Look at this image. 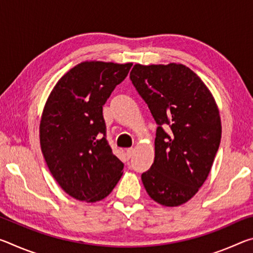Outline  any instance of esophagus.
<instances>
[{
	"label": "esophagus",
	"mask_w": 253,
	"mask_h": 253,
	"mask_svg": "<svg viewBox=\"0 0 253 253\" xmlns=\"http://www.w3.org/2000/svg\"><path fill=\"white\" fill-rule=\"evenodd\" d=\"M134 152H135L134 148H128L127 149V151H126V156H127L128 160L132 157V155H134Z\"/></svg>",
	"instance_id": "1"
}]
</instances>
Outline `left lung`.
I'll return each instance as SVG.
<instances>
[{"label": "left lung", "instance_id": "1", "mask_svg": "<svg viewBox=\"0 0 253 253\" xmlns=\"http://www.w3.org/2000/svg\"><path fill=\"white\" fill-rule=\"evenodd\" d=\"M129 77L158 126L143 184L155 202L177 207L209 176L221 142L219 109L200 77L183 65H135Z\"/></svg>", "mask_w": 253, "mask_h": 253}]
</instances>
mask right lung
<instances>
[{"label":"right lung","mask_w":253,"mask_h":253,"mask_svg":"<svg viewBox=\"0 0 253 253\" xmlns=\"http://www.w3.org/2000/svg\"><path fill=\"white\" fill-rule=\"evenodd\" d=\"M131 66L81 62L58 81L44 106L40 144L45 163L62 190L79 201L105 199L123 175V162L106 138L102 106Z\"/></svg>","instance_id":"obj_1"}]
</instances>
